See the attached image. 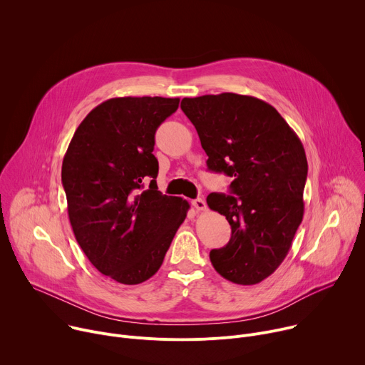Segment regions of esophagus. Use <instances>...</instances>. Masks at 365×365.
<instances>
[{
  "label": "esophagus",
  "instance_id": "34e87169",
  "mask_svg": "<svg viewBox=\"0 0 365 365\" xmlns=\"http://www.w3.org/2000/svg\"><path fill=\"white\" fill-rule=\"evenodd\" d=\"M192 206L195 207L196 211H206V202L203 199H200V197L193 199L192 200Z\"/></svg>",
  "mask_w": 365,
  "mask_h": 365
}]
</instances>
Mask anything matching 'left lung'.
Masks as SVG:
<instances>
[{"label":"left lung","mask_w":365,"mask_h":365,"mask_svg":"<svg viewBox=\"0 0 365 365\" xmlns=\"http://www.w3.org/2000/svg\"><path fill=\"white\" fill-rule=\"evenodd\" d=\"M207 169L225 173L231 193H210L207 206L231 225L230 242L210 252L227 280L250 286L273 274L303 220L307 160L303 144L270 103L224 92L183 98Z\"/></svg>","instance_id":"left-lung-1"}]
</instances>
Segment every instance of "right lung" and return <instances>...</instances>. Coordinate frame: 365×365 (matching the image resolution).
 I'll use <instances>...</instances> for the list:
<instances>
[{"mask_svg": "<svg viewBox=\"0 0 365 365\" xmlns=\"http://www.w3.org/2000/svg\"><path fill=\"white\" fill-rule=\"evenodd\" d=\"M179 98L123 96L95 107L76 128L62 163L68 215L92 266L123 284L160 269L189 202L158 190L154 134ZM151 178L143 191V180Z\"/></svg>", "mask_w": 365, "mask_h": 365, "instance_id": "add662e5", "label": "right lung"}]
</instances>
